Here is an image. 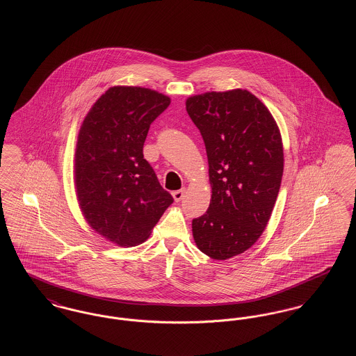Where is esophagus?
<instances>
[{"label": "esophagus", "mask_w": 356, "mask_h": 356, "mask_svg": "<svg viewBox=\"0 0 356 356\" xmlns=\"http://www.w3.org/2000/svg\"><path fill=\"white\" fill-rule=\"evenodd\" d=\"M185 193H186V188L184 187V188H181V190L172 191V197H174V200H175L177 202H179V201L185 197Z\"/></svg>", "instance_id": "34e87169"}]
</instances>
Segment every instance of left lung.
I'll use <instances>...</instances> for the list:
<instances>
[{"label": "left lung", "instance_id": "1", "mask_svg": "<svg viewBox=\"0 0 356 356\" xmlns=\"http://www.w3.org/2000/svg\"><path fill=\"white\" fill-rule=\"evenodd\" d=\"M186 111L204 138L211 185L209 209L191 224L194 241L226 260L256 243L270 218L284 170L280 131L246 90L191 96Z\"/></svg>", "mask_w": 356, "mask_h": 356}]
</instances>
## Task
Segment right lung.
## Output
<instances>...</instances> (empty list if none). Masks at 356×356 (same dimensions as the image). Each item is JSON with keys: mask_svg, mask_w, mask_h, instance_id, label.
<instances>
[{"mask_svg": "<svg viewBox=\"0 0 356 356\" xmlns=\"http://www.w3.org/2000/svg\"><path fill=\"white\" fill-rule=\"evenodd\" d=\"M170 97L140 87H113L86 116L77 138L75 184L91 227L119 246L142 243L174 198L161 186L143 145Z\"/></svg>", "mask_w": 356, "mask_h": 356, "instance_id": "right-lung-1", "label": "right lung"}]
</instances>
